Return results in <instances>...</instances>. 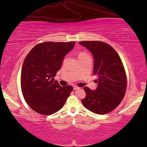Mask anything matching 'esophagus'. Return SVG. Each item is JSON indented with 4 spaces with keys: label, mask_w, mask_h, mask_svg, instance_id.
Returning a JSON list of instances; mask_svg holds the SVG:
<instances>
[{
    "label": "esophagus",
    "mask_w": 147,
    "mask_h": 147,
    "mask_svg": "<svg viewBox=\"0 0 147 147\" xmlns=\"http://www.w3.org/2000/svg\"><path fill=\"white\" fill-rule=\"evenodd\" d=\"M73 88H74V90H78V89H79L80 88L78 87V86H73Z\"/></svg>",
    "instance_id": "esophagus-1"
}]
</instances>
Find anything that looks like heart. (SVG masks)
<instances>
[{"label": "heart", "instance_id": "b5f03b06", "mask_svg": "<svg viewBox=\"0 0 147 147\" xmlns=\"http://www.w3.org/2000/svg\"><path fill=\"white\" fill-rule=\"evenodd\" d=\"M86 55H87L86 54V53L82 52V53H79L78 57H82V56H86Z\"/></svg>", "mask_w": 147, "mask_h": 147}]
</instances>
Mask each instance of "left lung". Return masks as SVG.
<instances>
[{"label":"left lung","instance_id":"8db88e82","mask_svg":"<svg viewBox=\"0 0 147 147\" xmlns=\"http://www.w3.org/2000/svg\"><path fill=\"white\" fill-rule=\"evenodd\" d=\"M79 43L92 53L93 73L98 77L95 91L88 87L83 88L86 97L82 103L93 113H109L121 103L126 93V75L121 58L108 43L100 41H82Z\"/></svg>","mask_w":147,"mask_h":147}]
</instances>
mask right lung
Masks as SVG:
<instances>
[{
    "mask_svg": "<svg viewBox=\"0 0 147 147\" xmlns=\"http://www.w3.org/2000/svg\"><path fill=\"white\" fill-rule=\"evenodd\" d=\"M75 44L45 42L35 46L26 56L21 70V87L26 102L35 112L50 115L64 106L73 88L61 87L54 77Z\"/></svg>",
    "mask_w": 147,
    "mask_h": 147,
    "instance_id": "add662e5",
    "label": "right lung"
}]
</instances>
